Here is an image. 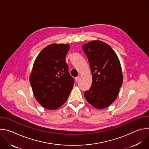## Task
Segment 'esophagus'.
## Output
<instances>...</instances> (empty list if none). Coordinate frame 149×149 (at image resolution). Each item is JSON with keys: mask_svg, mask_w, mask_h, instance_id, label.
Returning <instances> with one entry per match:
<instances>
[{"mask_svg": "<svg viewBox=\"0 0 149 149\" xmlns=\"http://www.w3.org/2000/svg\"><path fill=\"white\" fill-rule=\"evenodd\" d=\"M79 77H77L75 78V81L76 82H78L79 81Z\"/></svg>", "mask_w": 149, "mask_h": 149, "instance_id": "34e87169", "label": "esophagus"}]
</instances>
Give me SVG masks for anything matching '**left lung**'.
<instances>
[{
  "label": "left lung",
  "instance_id": "obj_1",
  "mask_svg": "<svg viewBox=\"0 0 149 149\" xmlns=\"http://www.w3.org/2000/svg\"><path fill=\"white\" fill-rule=\"evenodd\" d=\"M92 74V85L84 92L86 100L97 109L108 107L116 99L123 76L119 59L111 47L101 40L82 46Z\"/></svg>",
  "mask_w": 149,
  "mask_h": 149
}]
</instances>
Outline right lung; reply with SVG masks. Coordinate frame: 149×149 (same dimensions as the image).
<instances>
[{
    "label": "right lung",
    "mask_w": 149,
    "mask_h": 149,
    "mask_svg": "<svg viewBox=\"0 0 149 149\" xmlns=\"http://www.w3.org/2000/svg\"><path fill=\"white\" fill-rule=\"evenodd\" d=\"M68 44H52L36 57L29 81L36 101L46 109L55 110L64 104L74 79L68 72L65 56Z\"/></svg>",
    "instance_id": "right-lung-1"
}]
</instances>
